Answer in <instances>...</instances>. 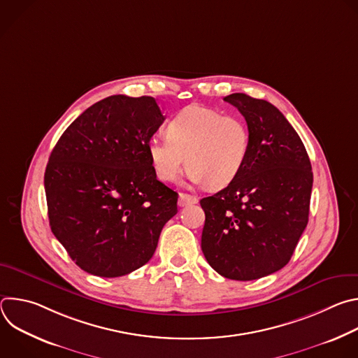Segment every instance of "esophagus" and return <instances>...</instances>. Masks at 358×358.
I'll use <instances>...</instances> for the list:
<instances>
[{"mask_svg":"<svg viewBox=\"0 0 358 358\" xmlns=\"http://www.w3.org/2000/svg\"><path fill=\"white\" fill-rule=\"evenodd\" d=\"M198 198L189 194H184L181 192L178 196V207H187V206H192V203H196Z\"/></svg>","mask_w":358,"mask_h":358,"instance_id":"34e87169","label":"esophagus"}]
</instances>
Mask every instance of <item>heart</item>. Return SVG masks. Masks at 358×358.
<instances>
[{
    "mask_svg": "<svg viewBox=\"0 0 358 358\" xmlns=\"http://www.w3.org/2000/svg\"><path fill=\"white\" fill-rule=\"evenodd\" d=\"M249 151L250 130L243 117L201 105L180 110L167 124V137L148 140V156L162 181H176L187 162L189 180L213 188H222L239 176Z\"/></svg>",
    "mask_w": 358,
    "mask_h": 358,
    "instance_id": "1",
    "label": "heart"
}]
</instances>
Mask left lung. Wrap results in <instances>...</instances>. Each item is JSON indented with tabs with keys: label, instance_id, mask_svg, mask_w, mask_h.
<instances>
[{
	"label": "left lung",
	"instance_id": "8db88e82",
	"mask_svg": "<svg viewBox=\"0 0 358 358\" xmlns=\"http://www.w3.org/2000/svg\"><path fill=\"white\" fill-rule=\"evenodd\" d=\"M250 130L239 176L202 198L201 249L213 269L232 280H255L282 269L309 221L312 164L299 134L272 103L245 93L224 97Z\"/></svg>",
	"mask_w": 358,
	"mask_h": 358
}]
</instances>
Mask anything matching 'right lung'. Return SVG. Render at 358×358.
I'll return each instance as SVG.
<instances>
[{
  "mask_svg": "<svg viewBox=\"0 0 358 358\" xmlns=\"http://www.w3.org/2000/svg\"><path fill=\"white\" fill-rule=\"evenodd\" d=\"M164 116L155 97L109 96L61 136L45 170L49 225L85 272L119 278L145 265L178 194L157 180L148 140Z\"/></svg>",
  "mask_w": 358,
  "mask_h": 358,
  "instance_id": "right-lung-1",
  "label": "right lung"
}]
</instances>
